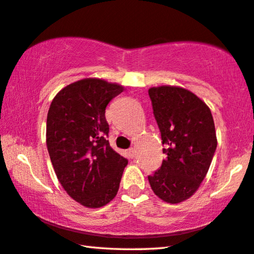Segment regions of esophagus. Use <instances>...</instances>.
Here are the masks:
<instances>
[{"mask_svg": "<svg viewBox=\"0 0 254 254\" xmlns=\"http://www.w3.org/2000/svg\"><path fill=\"white\" fill-rule=\"evenodd\" d=\"M128 154H129L130 158L135 157V149H134V147H130V149L128 150Z\"/></svg>", "mask_w": 254, "mask_h": 254, "instance_id": "34e87169", "label": "esophagus"}]
</instances>
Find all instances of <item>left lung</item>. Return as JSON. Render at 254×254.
Listing matches in <instances>:
<instances>
[{"mask_svg": "<svg viewBox=\"0 0 254 254\" xmlns=\"http://www.w3.org/2000/svg\"><path fill=\"white\" fill-rule=\"evenodd\" d=\"M149 95L167 157L147 178L159 198L181 203L196 192L211 165L217 147L211 110L179 86L151 87Z\"/></svg>", "mask_w": 254, "mask_h": 254, "instance_id": "8db88e82", "label": "left lung"}]
</instances>
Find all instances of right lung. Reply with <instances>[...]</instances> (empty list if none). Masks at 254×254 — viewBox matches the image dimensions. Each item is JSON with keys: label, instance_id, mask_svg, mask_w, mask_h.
<instances>
[{"label": "right lung", "instance_id": "right-lung-1", "mask_svg": "<svg viewBox=\"0 0 254 254\" xmlns=\"http://www.w3.org/2000/svg\"><path fill=\"white\" fill-rule=\"evenodd\" d=\"M124 86L84 78L54 96L46 120V145L61 186L86 208H101L118 193L127 159L107 139L105 108Z\"/></svg>", "mask_w": 254, "mask_h": 254}]
</instances>
